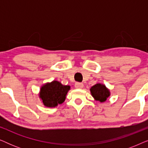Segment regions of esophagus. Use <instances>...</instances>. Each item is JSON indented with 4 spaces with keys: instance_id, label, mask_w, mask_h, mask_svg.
<instances>
[{
    "instance_id": "34e87169",
    "label": "esophagus",
    "mask_w": 148,
    "mask_h": 148,
    "mask_svg": "<svg viewBox=\"0 0 148 148\" xmlns=\"http://www.w3.org/2000/svg\"><path fill=\"white\" fill-rule=\"evenodd\" d=\"M75 87L77 89H82L83 88V87H84V84H83V83L77 82L75 83Z\"/></svg>"
}]
</instances>
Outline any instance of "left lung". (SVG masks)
Returning <instances> with one entry per match:
<instances>
[{
    "mask_svg": "<svg viewBox=\"0 0 148 148\" xmlns=\"http://www.w3.org/2000/svg\"><path fill=\"white\" fill-rule=\"evenodd\" d=\"M91 94L96 100L100 102H105L108 97L110 96V92L104 85L97 84L92 86L90 89Z\"/></svg>",
    "mask_w": 148,
    "mask_h": 148,
    "instance_id": "left-lung-1",
    "label": "left lung"
}]
</instances>
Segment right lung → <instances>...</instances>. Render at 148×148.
I'll return each mask as SVG.
<instances>
[{"label":"right lung","instance_id":"obj_1","mask_svg":"<svg viewBox=\"0 0 148 148\" xmlns=\"http://www.w3.org/2000/svg\"><path fill=\"white\" fill-rule=\"evenodd\" d=\"M69 90L70 86H63L57 81H53L42 87L40 97L46 106L55 107L64 102Z\"/></svg>","mask_w":148,"mask_h":148}]
</instances>
